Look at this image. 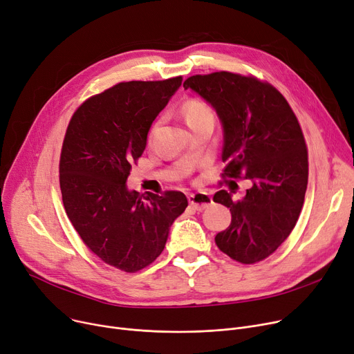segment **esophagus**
Returning <instances> with one entry per match:
<instances>
[{"label":"esophagus","mask_w":354,"mask_h":354,"mask_svg":"<svg viewBox=\"0 0 354 354\" xmlns=\"http://www.w3.org/2000/svg\"><path fill=\"white\" fill-rule=\"evenodd\" d=\"M189 205L195 209V211H203L205 208H208L212 203V198L205 194V192H196L188 196Z\"/></svg>","instance_id":"34e87169"}]
</instances>
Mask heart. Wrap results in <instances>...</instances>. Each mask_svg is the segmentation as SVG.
<instances>
[{"label":"heart","instance_id":"heart-1","mask_svg":"<svg viewBox=\"0 0 354 354\" xmlns=\"http://www.w3.org/2000/svg\"><path fill=\"white\" fill-rule=\"evenodd\" d=\"M182 115L185 118V122L189 127L195 126L196 123L205 120V119H214V113H212V109L209 107V104L207 102H203L201 99H189L185 102L180 107ZM158 124H155L151 132H149V142L152 140L153 135H155V130H156Z\"/></svg>","mask_w":354,"mask_h":354}]
</instances>
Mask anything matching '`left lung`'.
Listing matches in <instances>:
<instances>
[{
    "label": "left lung",
    "instance_id": "8db88e82",
    "mask_svg": "<svg viewBox=\"0 0 354 354\" xmlns=\"http://www.w3.org/2000/svg\"><path fill=\"white\" fill-rule=\"evenodd\" d=\"M183 87L211 103L224 126L222 179L250 182L239 201L224 189L214 195L232 215L215 244L241 264L263 261L288 238L304 203L308 152L299 119L280 91L251 74H195Z\"/></svg>",
    "mask_w": 354,
    "mask_h": 354
}]
</instances>
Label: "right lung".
Instances as JSON below:
<instances>
[{
  "label": "right lung",
  "mask_w": 354,
  "mask_h": 354,
  "mask_svg": "<svg viewBox=\"0 0 354 354\" xmlns=\"http://www.w3.org/2000/svg\"><path fill=\"white\" fill-rule=\"evenodd\" d=\"M180 83L182 76L118 83L83 102L66 130L59 165L66 214L86 247L124 272L155 261L188 207L179 191L140 195L126 188L152 122Z\"/></svg>",
  "instance_id": "add662e5"
}]
</instances>
